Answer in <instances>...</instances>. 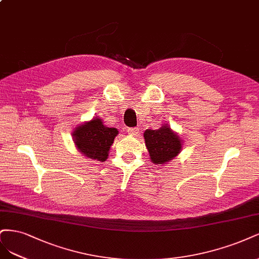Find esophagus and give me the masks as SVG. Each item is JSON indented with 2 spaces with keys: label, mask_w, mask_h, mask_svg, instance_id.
Here are the masks:
<instances>
[{
  "label": "esophagus",
  "mask_w": 259,
  "mask_h": 259,
  "mask_svg": "<svg viewBox=\"0 0 259 259\" xmlns=\"http://www.w3.org/2000/svg\"><path fill=\"white\" fill-rule=\"evenodd\" d=\"M127 132L131 136H138L139 132H140V129L139 128H128Z\"/></svg>",
  "instance_id": "1"
}]
</instances>
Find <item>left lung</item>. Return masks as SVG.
Wrapping results in <instances>:
<instances>
[{"mask_svg": "<svg viewBox=\"0 0 259 259\" xmlns=\"http://www.w3.org/2000/svg\"><path fill=\"white\" fill-rule=\"evenodd\" d=\"M145 145L155 164H166L177 157L182 149V140L168 123L157 130L144 132Z\"/></svg>", "mask_w": 259, "mask_h": 259, "instance_id": "obj_1", "label": "left lung"}]
</instances>
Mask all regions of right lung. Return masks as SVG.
Instances as JSON below:
<instances>
[{
  "instance_id": "add662e5",
  "label": "right lung",
  "mask_w": 259,
  "mask_h": 259,
  "mask_svg": "<svg viewBox=\"0 0 259 259\" xmlns=\"http://www.w3.org/2000/svg\"><path fill=\"white\" fill-rule=\"evenodd\" d=\"M117 135V129L104 126L101 118H94L75 128L73 139L77 149L85 157L103 162Z\"/></svg>"
}]
</instances>
